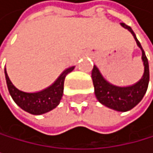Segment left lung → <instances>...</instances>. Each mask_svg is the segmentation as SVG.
<instances>
[{"instance_id": "left-lung-1", "label": "left lung", "mask_w": 153, "mask_h": 153, "mask_svg": "<svg viewBox=\"0 0 153 153\" xmlns=\"http://www.w3.org/2000/svg\"><path fill=\"white\" fill-rule=\"evenodd\" d=\"M122 26L128 30L135 38V41L139 48L142 50V59L145 66V73L141 79L136 84L128 87H118L110 84L102 77L99 69L94 66L92 70V79L95 88V95L98 100L105 106L112 108L117 111H128L138 104L143 99L149 86V69L148 58L141 46L140 42L135 36V33L131 27L126 26L125 23H121Z\"/></svg>"}]
</instances>
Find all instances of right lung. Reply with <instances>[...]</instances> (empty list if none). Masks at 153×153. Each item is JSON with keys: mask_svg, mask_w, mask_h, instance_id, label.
I'll return each mask as SVG.
<instances>
[{"mask_svg": "<svg viewBox=\"0 0 153 153\" xmlns=\"http://www.w3.org/2000/svg\"><path fill=\"white\" fill-rule=\"evenodd\" d=\"M74 68L75 67L68 68L60 75L53 85L36 93H26L18 90L11 83L6 71H4V75L9 94L14 102L25 111L33 115H41L53 110L59 104L63 95L65 77L74 70Z\"/></svg>", "mask_w": 153, "mask_h": 153, "instance_id": "obj_1", "label": "right lung"}]
</instances>
